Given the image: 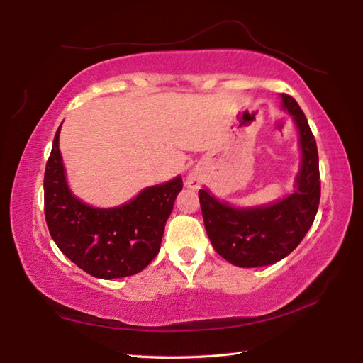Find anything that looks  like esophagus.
Instances as JSON below:
<instances>
[{
    "label": "esophagus",
    "mask_w": 363,
    "mask_h": 363,
    "mask_svg": "<svg viewBox=\"0 0 363 363\" xmlns=\"http://www.w3.org/2000/svg\"><path fill=\"white\" fill-rule=\"evenodd\" d=\"M186 183H188L189 188L197 189V188H201V183H202V182H201V177L197 175V174H189Z\"/></svg>",
    "instance_id": "obj_1"
}]
</instances>
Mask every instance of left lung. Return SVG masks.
Wrapping results in <instances>:
<instances>
[{
  "mask_svg": "<svg viewBox=\"0 0 363 363\" xmlns=\"http://www.w3.org/2000/svg\"><path fill=\"white\" fill-rule=\"evenodd\" d=\"M300 135V162L296 191L277 202L237 208L218 201L208 189L199 191L207 235L218 255L237 267H264L281 261L297 248L316 218L320 199L319 156L314 135L302 108L281 94Z\"/></svg>",
  "mask_w": 363,
  "mask_h": 363,
  "instance_id": "obj_1",
  "label": "left lung"
}]
</instances>
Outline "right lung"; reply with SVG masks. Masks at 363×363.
<instances>
[{"mask_svg":"<svg viewBox=\"0 0 363 363\" xmlns=\"http://www.w3.org/2000/svg\"><path fill=\"white\" fill-rule=\"evenodd\" d=\"M60 129L44 174V211L53 242L93 277L112 279L135 275L160 252L164 225L183 188L182 177L148 186L120 207H90L77 199L66 183L58 147Z\"/></svg>","mask_w":363,"mask_h":363,"instance_id":"add662e5","label":"right lung"}]
</instances>
